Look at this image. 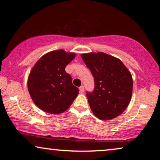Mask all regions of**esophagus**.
I'll return each mask as SVG.
<instances>
[{
  "mask_svg": "<svg viewBox=\"0 0 160 160\" xmlns=\"http://www.w3.org/2000/svg\"><path fill=\"white\" fill-rule=\"evenodd\" d=\"M79 90L81 93H83L84 92V86H81L79 87Z\"/></svg>",
  "mask_w": 160,
  "mask_h": 160,
  "instance_id": "1",
  "label": "esophagus"
}]
</instances>
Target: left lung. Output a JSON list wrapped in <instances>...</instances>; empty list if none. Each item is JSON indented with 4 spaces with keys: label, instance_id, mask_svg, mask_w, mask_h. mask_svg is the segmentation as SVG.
Returning a JSON list of instances; mask_svg holds the SVG:
<instances>
[{
    "label": "left lung",
    "instance_id": "obj_1",
    "mask_svg": "<svg viewBox=\"0 0 160 160\" xmlns=\"http://www.w3.org/2000/svg\"><path fill=\"white\" fill-rule=\"evenodd\" d=\"M95 79V89L87 97L92 113L102 120L124 112L132 93V77L119 59L99 52L81 54Z\"/></svg>",
    "mask_w": 160,
    "mask_h": 160
}]
</instances>
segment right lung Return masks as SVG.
<instances>
[{
	"label": "right lung",
	"instance_id": "right-lung-1",
	"mask_svg": "<svg viewBox=\"0 0 160 160\" xmlns=\"http://www.w3.org/2000/svg\"><path fill=\"white\" fill-rule=\"evenodd\" d=\"M75 57L73 52L54 50L43 55L32 67L28 88L32 101L41 110L52 114L62 113L77 97L79 89L65 71Z\"/></svg>",
	"mask_w": 160,
	"mask_h": 160
}]
</instances>
